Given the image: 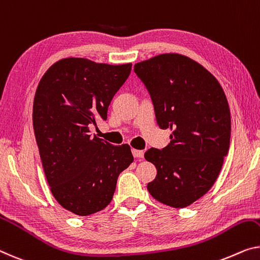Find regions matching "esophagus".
Returning a JSON list of instances; mask_svg holds the SVG:
<instances>
[{
	"instance_id": "esophagus-1",
	"label": "esophagus",
	"mask_w": 260,
	"mask_h": 260,
	"mask_svg": "<svg viewBox=\"0 0 260 260\" xmlns=\"http://www.w3.org/2000/svg\"><path fill=\"white\" fill-rule=\"evenodd\" d=\"M132 154H133L134 157L141 158V157H143V154H145V152L140 149H132Z\"/></svg>"
}]
</instances>
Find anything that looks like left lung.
<instances>
[{
  "instance_id": "left-lung-1",
  "label": "left lung",
  "mask_w": 260,
  "mask_h": 260,
  "mask_svg": "<svg viewBox=\"0 0 260 260\" xmlns=\"http://www.w3.org/2000/svg\"><path fill=\"white\" fill-rule=\"evenodd\" d=\"M152 99L161 129H172L165 148L145 158L156 167L147 189L158 202L185 208L205 195L230 147V108L222 86L207 69L179 53H164L134 65Z\"/></svg>"
}]
</instances>
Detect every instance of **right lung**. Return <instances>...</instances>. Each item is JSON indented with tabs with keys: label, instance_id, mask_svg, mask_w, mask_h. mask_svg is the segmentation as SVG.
<instances>
[{
	"label": "right lung",
	"instance_id": "add662e5",
	"mask_svg": "<svg viewBox=\"0 0 260 260\" xmlns=\"http://www.w3.org/2000/svg\"><path fill=\"white\" fill-rule=\"evenodd\" d=\"M132 64H99L85 58L58 60L44 73L34 99L32 122L42 165L57 202L78 216L105 209L119 174L133 162L128 145L93 137Z\"/></svg>",
	"mask_w": 260,
	"mask_h": 260
}]
</instances>
